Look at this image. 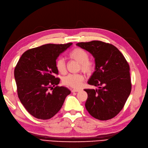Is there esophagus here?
Instances as JSON below:
<instances>
[{"mask_svg":"<svg viewBox=\"0 0 148 148\" xmlns=\"http://www.w3.org/2000/svg\"><path fill=\"white\" fill-rule=\"evenodd\" d=\"M80 91V90L79 89H73L72 90H71V92H72L73 93H74V92H78Z\"/></svg>","mask_w":148,"mask_h":148,"instance_id":"1","label":"esophagus"}]
</instances>
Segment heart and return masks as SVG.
Wrapping results in <instances>:
<instances>
[{"label": "heart", "instance_id": "obj_1", "mask_svg": "<svg viewBox=\"0 0 148 148\" xmlns=\"http://www.w3.org/2000/svg\"><path fill=\"white\" fill-rule=\"evenodd\" d=\"M69 56L71 59L80 63V69L85 74H90L93 71V63L88 60L89 55L85 50L76 48L71 52ZM56 67L60 73L64 74L66 73V63L63 58L57 60ZM84 80V77L82 74H69L63 79V83L72 88H78L81 86Z\"/></svg>", "mask_w": 148, "mask_h": 148}]
</instances>
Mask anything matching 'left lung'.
I'll use <instances>...</instances> for the list:
<instances>
[{"mask_svg":"<svg viewBox=\"0 0 148 148\" xmlns=\"http://www.w3.org/2000/svg\"><path fill=\"white\" fill-rule=\"evenodd\" d=\"M95 58V71L88 81L98 89H85V108L92 117L106 121L117 116L132 90L130 67L125 57L112 44L99 40L77 43Z\"/></svg>","mask_w":148,"mask_h":148,"instance_id":"obj_1","label":"left lung"}]
</instances>
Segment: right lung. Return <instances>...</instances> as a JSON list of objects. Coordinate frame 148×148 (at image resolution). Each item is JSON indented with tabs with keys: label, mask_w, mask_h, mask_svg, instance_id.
<instances>
[{
	"label": "right lung",
	"mask_w": 148,
	"mask_h": 148,
	"mask_svg": "<svg viewBox=\"0 0 148 148\" xmlns=\"http://www.w3.org/2000/svg\"><path fill=\"white\" fill-rule=\"evenodd\" d=\"M72 44L43 45L26 51L18 62L14 75L18 98L37 119L53 117L71 93L68 88L58 86L60 79L55 75L58 74L56 60Z\"/></svg>",
	"instance_id": "obj_1"
}]
</instances>
